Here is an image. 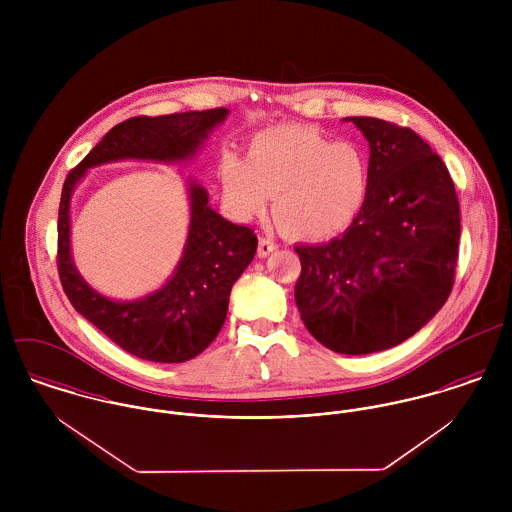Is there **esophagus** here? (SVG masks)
<instances>
[{
  "mask_svg": "<svg viewBox=\"0 0 512 512\" xmlns=\"http://www.w3.org/2000/svg\"><path fill=\"white\" fill-rule=\"evenodd\" d=\"M274 250H278V244L272 238H260V242H258V256L260 258H266Z\"/></svg>",
  "mask_w": 512,
  "mask_h": 512,
  "instance_id": "1",
  "label": "esophagus"
}]
</instances>
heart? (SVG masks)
<instances>
[{
    "instance_id": "heart-1",
    "label": "heart",
    "mask_w": 512,
    "mask_h": 512,
    "mask_svg": "<svg viewBox=\"0 0 512 512\" xmlns=\"http://www.w3.org/2000/svg\"><path fill=\"white\" fill-rule=\"evenodd\" d=\"M370 163L365 149L333 142L309 126L286 124L260 132L248 159L228 153L222 189L232 209L252 219L272 197L274 219L299 240L345 230L365 207Z\"/></svg>"
}]
</instances>
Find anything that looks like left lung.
<instances>
[{"label": "left lung", "mask_w": 512, "mask_h": 512, "mask_svg": "<svg viewBox=\"0 0 512 512\" xmlns=\"http://www.w3.org/2000/svg\"><path fill=\"white\" fill-rule=\"evenodd\" d=\"M345 122L370 147L368 197L341 236L295 246V305L321 345L370 355L404 343L443 307L461 219L447 167L416 132L366 116Z\"/></svg>", "instance_id": "1"}]
</instances>
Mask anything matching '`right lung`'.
I'll list each match as a JSON object with an SVG mask.
<instances>
[{
  "mask_svg": "<svg viewBox=\"0 0 512 512\" xmlns=\"http://www.w3.org/2000/svg\"><path fill=\"white\" fill-rule=\"evenodd\" d=\"M230 110L181 112L130 118L114 126L69 173L59 207V276L74 309L110 341L151 363H185L201 355L219 335L228 297L256 254L252 228L219 215L207 189L187 179L189 232L167 282L144 297L122 301L96 292L76 270L71 252V201L88 169L124 159L191 161Z\"/></svg>",
  "mask_w": 512,
  "mask_h": 512,
  "instance_id": "obj_1",
  "label": "right lung"
}]
</instances>
